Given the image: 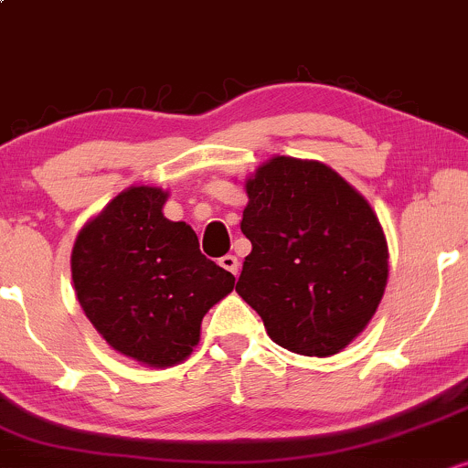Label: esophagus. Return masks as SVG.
Segmentation results:
<instances>
[{
    "instance_id": "obj_1",
    "label": "esophagus",
    "mask_w": 468,
    "mask_h": 468,
    "mask_svg": "<svg viewBox=\"0 0 468 468\" xmlns=\"http://www.w3.org/2000/svg\"><path fill=\"white\" fill-rule=\"evenodd\" d=\"M218 265L223 267L225 271H229V274H239V259H236L234 254H225V256H220L218 259Z\"/></svg>"
}]
</instances>
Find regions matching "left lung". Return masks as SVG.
Here are the masks:
<instances>
[{
	"instance_id": "8db88e82",
	"label": "left lung",
	"mask_w": 468,
	"mask_h": 468,
	"mask_svg": "<svg viewBox=\"0 0 468 468\" xmlns=\"http://www.w3.org/2000/svg\"><path fill=\"white\" fill-rule=\"evenodd\" d=\"M245 187L251 251L236 292L276 345L338 354L385 293L389 254L374 209L332 167L292 156L267 161Z\"/></svg>"
}]
</instances>
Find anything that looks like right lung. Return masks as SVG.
Returning a JSON list of instances; mask_svg holds the SVG:
<instances>
[{"mask_svg":"<svg viewBox=\"0 0 468 468\" xmlns=\"http://www.w3.org/2000/svg\"><path fill=\"white\" fill-rule=\"evenodd\" d=\"M165 192L130 187L77 236L72 281L83 312L119 354L172 367L198 343L201 320L234 290L194 229L161 212Z\"/></svg>","mask_w":468,"mask_h":468,"instance_id":"obj_1","label":"right lung"}]
</instances>
